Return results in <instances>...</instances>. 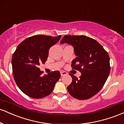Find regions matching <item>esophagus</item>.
<instances>
[{
	"label": "esophagus",
	"instance_id": "1",
	"mask_svg": "<svg viewBox=\"0 0 124 124\" xmlns=\"http://www.w3.org/2000/svg\"><path fill=\"white\" fill-rule=\"evenodd\" d=\"M67 74H68V73H67L66 72H64V71H61V76H65V75H66Z\"/></svg>",
	"mask_w": 124,
	"mask_h": 124
}]
</instances>
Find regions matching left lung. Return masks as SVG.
<instances>
[{
	"label": "left lung",
	"mask_w": 124,
	"mask_h": 124,
	"mask_svg": "<svg viewBox=\"0 0 124 124\" xmlns=\"http://www.w3.org/2000/svg\"><path fill=\"white\" fill-rule=\"evenodd\" d=\"M61 43L73 46L76 58L72 62V69L81 72L79 79L69 73L72 82L67 87L68 92L78 100L92 97L102 89L109 76L108 54L97 41L85 35H66Z\"/></svg>",
	"instance_id": "left-lung-1"
}]
</instances>
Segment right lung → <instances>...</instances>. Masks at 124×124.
Instances as JSON below:
<instances>
[{
    "mask_svg": "<svg viewBox=\"0 0 124 124\" xmlns=\"http://www.w3.org/2000/svg\"><path fill=\"white\" fill-rule=\"evenodd\" d=\"M61 37L34 35L17 47L12 59L13 75L17 86L27 96L41 99L53 91L61 77L60 72L54 71L43 76L38 66L41 62L45 63L49 48L57 43Z\"/></svg>",
    "mask_w": 124,
    "mask_h": 124,
    "instance_id": "1",
    "label": "right lung"
}]
</instances>
